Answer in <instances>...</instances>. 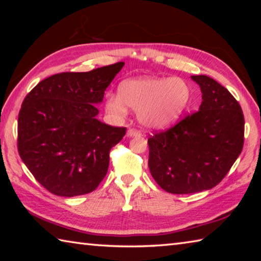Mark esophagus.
Instances as JSON below:
<instances>
[{
    "mask_svg": "<svg viewBox=\"0 0 261 261\" xmlns=\"http://www.w3.org/2000/svg\"><path fill=\"white\" fill-rule=\"evenodd\" d=\"M126 135H127V137H140L141 136L140 132L136 129H129L126 132Z\"/></svg>",
    "mask_w": 261,
    "mask_h": 261,
    "instance_id": "esophagus-1",
    "label": "esophagus"
}]
</instances>
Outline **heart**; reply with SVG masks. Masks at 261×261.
Listing matches in <instances>:
<instances>
[{
  "mask_svg": "<svg viewBox=\"0 0 261 261\" xmlns=\"http://www.w3.org/2000/svg\"><path fill=\"white\" fill-rule=\"evenodd\" d=\"M191 98L189 84L182 78L136 77L123 81L118 95H106V110L115 118H123L127 107L138 110V120L147 127L171 124L184 113Z\"/></svg>",
  "mask_w": 261,
  "mask_h": 261,
  "instance_id": "heart-1",
  "label": "heart"
}]
</instances>
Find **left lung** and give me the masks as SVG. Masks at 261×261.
<instances>
[{
	"label": "left lung",
	"mask_w": 261,
	"mask_h": 261,
	"mask_svg": "<svg viewBox=\"0 0 261 261\" xmlns=\"http://www.w3.org/2000/svg\"><path fill=\"white\" fill-rule=\"evenodd\" d=\"M201 91L199 110L148 139L149 171L165 191L187 194L218 185L240 156L244 116L227 88L191 76Z\"/></svg>",
	"instance_id": "1"
}]
</instances>
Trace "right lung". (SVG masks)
Listing matches in <instances>:
<instances>
[{
  "label": "right lung",
  "mask_w": 261,
  "mask_h": 261,
  "mask_svg": "<svg viewBox=\"0 0 261 261\" xmlns=\"http://www.w3.org/2000/svg\"><path fill=\"white\" fill-rule=\"evenodd\" d=\"M123 65L57 73L26 95L18 115V152L49 192L61 197L90 193L107 174L109 152L125 127L99 121L95 106Z\"/></svg>",
  "instance_id": "obj_1"
}]
</instances>
